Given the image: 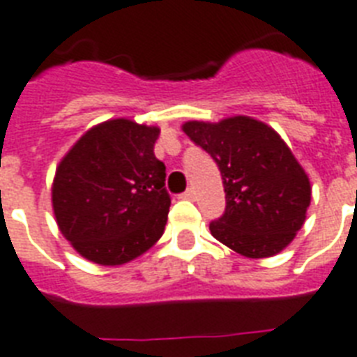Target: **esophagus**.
I'll return each instance as SVG.
<instances>
[{
    "mask_svg": "<svg viewBox=\"0 0 357 357\" xmlns=\"http://www.w3.org/2000/svg\"><path fill=\"white\" fill-rule=\"evenodd\" d=\"M195 195H197L195 189H187L183 195H181V198H185V200H195Z\"/></svg>",
    "mask_w": 357,
    "mask_h": 357,
    "instance_id": "obj_1",
    "label": "esophagus"
}]
</instances>
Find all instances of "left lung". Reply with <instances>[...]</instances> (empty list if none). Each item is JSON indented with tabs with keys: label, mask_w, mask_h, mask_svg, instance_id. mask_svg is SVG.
Returning a JSON list of instances; mask_svg holds the SVG:
<instances>
[{
	"label": "left lung",
	"mask_w": 357,
	"mask_h": 357,
	"mask_svg": "<svg viewBox=\"0 0 357 357\" xmlns=\"http://www.w3.org/2000/svg\"><path fill=\"white\" fill-rule=\"evenodd\" d=\"M183 132L221 170L227 209L209 222L211 236L247 258L273 257L290 245L305 222L311 181L281 136L249 116L187 121Z\"/></svg>",
	"instance_id": "8db88e82"
}]
</instances>
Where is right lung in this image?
Returning <instances> with one entry per match:
<instances>
[{
	"mask_svg": "<svg viewBox=\"0 0 357 357\" xmlns=\"http://www.w3.org/2000/svg\"><path fill=\"white\" fill-rule=\"evenodd\" d=\"M159 127L119 118L82 136L56 168L52 208L75 251L100 266H121L165 232L167 167L153 153Z\"/></svg>",
	"mask_w": 357,
	"mask_h": 357,
	"instance_id": "right-lung-1",
	"label": "right lung"
}]
</instances>
